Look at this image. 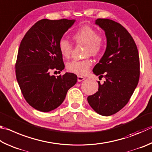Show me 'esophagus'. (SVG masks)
I'll return each mask as SVG.
<instances>
[{"mask_svg":"<svg viewBox=\"0 0 152 152\" xmlns=\"http://www.w3.org/2000/svg\"><path fill=\"white\" fill-rule=\"evenodd\" d=\"M85 79L84 77L82 76H78V82H82V80H84Z\"/></svg>","mask_w":152,"mask_h":152,"instance_id":"34e87169","label":"esophagus"}]
</instances>
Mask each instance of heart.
I'll list each match as a JSON object with an SVG mask.
<instances>
[{
	"label": "heart",
	"mask_w": 152,
	"mask_h": 152,
	"mask_svg": "<svg viewBox=\"0 0 152 152\" xmlns=\"http://www.w3.org/2000/svg\"><path fill=\"white\" fill-rule=\"evenodd\" d=\"M72 38L76 45L86 46L85 56H96L102 50L104 39L102 36L98 34L96 30L89 25H83L74 32ZM58 49L64 58H68L71 54L72 46L68 40L62 38L58 42ZM92 65L89 59L83 60H72L66 64V69L70 72L83 75L87 72Z\"/></svg>",
	"instance_id": "heart-1"
}]
</instances>
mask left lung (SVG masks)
I'll list each match as a JSON object with an SVG mask.
<instances>
[{"label":"left lung","instance_id":"1","mask_svg":"<svg viewBox=\"0 0 152 152\" xmlns=\"http://www.w3.org/2000/svg\"><path fill=\"white\" fill-rule=\"evenodd\" d=\"M95 24L105 32L106 48L93 72L106 80L102 84L98 81V91L87 100L96 112L109 116L126 106L137 87L139 54L133 38L120 24L106 18H98Z\"/></svg>","mask_w":152,"mask_h":152}]
</instances>
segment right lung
I'll return each instance as SVG.
<instances>
[{
    "label": "right lung",
    "mask_w": 152,
    "mask_h": 152,
    "mask_svg": "<svg viewBox=\"0 0 152 152\" xmlns=\"http://www.w3.org/2000/svg\"><path fill=\"white\" fill-rule=\"evenodd\" d=\"M76 20L42 19L26 33L19 46L16 76L26 101L38 111H52L61 105L77 76L66 72L57 77L52 70L64 69L58 42Z\"/></svg>",
    "instance_id": "1"
}]
</instances>
